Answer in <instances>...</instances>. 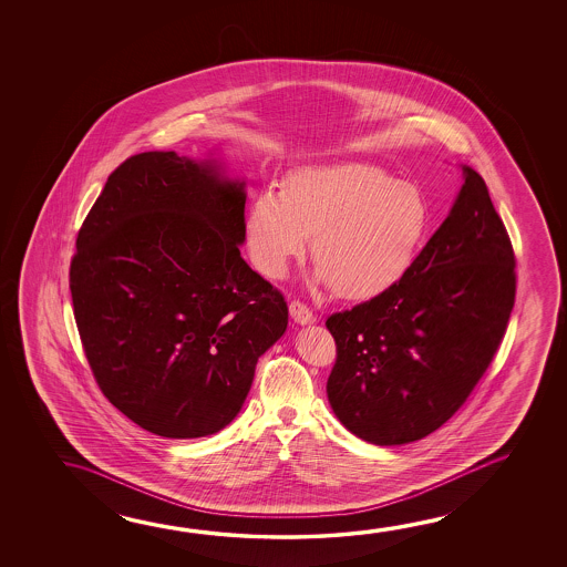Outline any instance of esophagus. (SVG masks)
<instances>
[{
  "instance_id": "esophagus-1",
  "label": "esophagus",
  "mask_w": 567,
  "mask_h": 567,
  "mask_svg": "<svg viewBox=\"0 0 567 567\" xmlns=\"http://www.w3.org/2000/svg\"><path fill=\"white\" fill-rule=\"evenodd\" d=\"M288 308H290V316H292V320H295L297 324H312L316 320L315 312H312L305 302H300V300H292Z\"/></svg>"
}]
</instances>
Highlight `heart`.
<instances>
[{"mask_svg":"<svg viewBox=\"0 0 567 567\" xmlns=\"http://www.w3.org/2000/svg\"><path fill=\"white\" fill-rule=\"evenodd\" d=\"M433 227L427 195L370 164L300 167L279 195L262 192L245 217L255 269L280 279L312 237L316 279L338 297L370 300L395 287L425 247Z\"/></svg>","mask_w":567,"mask_h":567,"instance_id":"obj_1","label":"heart"}]
</instances>
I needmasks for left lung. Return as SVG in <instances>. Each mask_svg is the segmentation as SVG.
Instances as JSON below:
<instances>
[{"label":"left lung","mask_w":567,"mask_h":567,"mask_svg":"<svg viewBox=\"0 0 567 567\" xmlns=\"http://www.w3.org/2000/svg\"><path fill=\"white\" fill-rule=\"evenodd\" d=\"M463 172L451 214L408 275L326 320L336 340L328 401L373 445L417 441L453 417L506 334L516 257L483 177Z\"/></svg>","instance_id":"left-lung-1"}]
</instances>
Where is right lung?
Returning <instances> with one entry per match:
<instances>
[{"instance_id": "1", "label": "right lung", "mask_w": 567, "mask_h": 567, "mask_svg": "<svg viewBox=\"0 0 567 567\" xmlns=\"http://www.w3.org/2000/svg\"><path fill=\"white\" fill-rule=\"evenodd\" d=\"M243 241V184L176 152L124 159L84 217L69 270L84 355L104 398L154 435L229 425L287 330V300Z\"/></svg>"}]
</instances>
